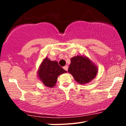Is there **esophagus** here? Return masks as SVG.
Returning a JSON list of instances; mask_svg holds the SVG:
<instances>
[{
    "mask_svg": "<svg viewBox=\"0 0 126 126\" xmlns=\"http://www.w3.org/2000/svg\"><path fill=\"white\" fill-rule=\"evenodd\" d=\"M63 69H64V70H66V71H67V70H68V66H67V65H66V66L63 67Z\"/></svg>",
    "mask_w": 126,
    "mask_h": 126,
    "instance_id": "obj_1",
    "label": "esophagus"
}]
</instances>
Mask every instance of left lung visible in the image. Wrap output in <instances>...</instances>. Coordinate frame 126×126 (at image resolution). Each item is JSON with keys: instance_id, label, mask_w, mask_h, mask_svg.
<instances>
[{"instance_id": "left-lung-1", "label": "left lung", "mask_w": 126, "mask_h": 126, "mask_svg": "<svg viewBox=\"0 0 126 126\" xmlns=\"http://www.w3.org/2000/svg\"><path fill=\"white\" fill-rule=\"evenodd\" d=\"M68 72L78 83L85 85L93 80L98 69L92 60L83 55H78L70 59Z\"/></svg>"}]
</instances>
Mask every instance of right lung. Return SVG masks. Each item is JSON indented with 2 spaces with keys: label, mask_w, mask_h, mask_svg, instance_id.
<instances>
[{
  "label": "right lung",
  "mask_w": 126,
  "mask_h": 126,
  "mask_svg": "<svg viewBox=\"0 0 126 126\" xmlns=\"http://www.w3.org/2000/svg\"><path fill=\"white\" fill-rule=\"evenodd\" d=\"M66 72L57 61H51L47 57L40 64L37 74L39 79L45 86L53 88L56 85L59 75Z\"/></svg>",
  "instance_id": "right-lung-1"
}]
</instances>
